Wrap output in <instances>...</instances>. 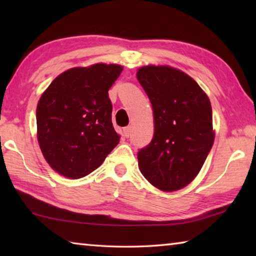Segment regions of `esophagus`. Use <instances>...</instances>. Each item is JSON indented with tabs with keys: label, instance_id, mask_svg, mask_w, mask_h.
Listing matches in <instances>:
<instances>
[{
	"label": "esophagus",
	"instance_id": "obj_1",
	"mask_svg": "<svg viewBox=\"0 0 256 256\" xmlns=\"http://www.w3.org/2000/svg\"><path fill=\"white\" fill-rule=\"evenodd\" d=\"M131 131H132V126H131V125H128V126L124 128V136L128 138L130 136H131Z\"/></svg>",
	"mask_w": 256,
	"mask_h": 256
}]
</instances>
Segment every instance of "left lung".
Wrapping results in <instances>:
<instances>
[{
  "label": "left lung",
  "mask_w": 256,
  "mask_h": 256,
  "mask_svg": "<svg viewBox=\"0 0 256 256\" xmlns=\"http://www.w3.org/2000/svg\"><path fill=\"white\" fill-rule=\"evenodd\" d=\"M138 81L150 99L154 133L138 154V168L164 192L188 186L200 172L214 146L210 99L196 81L168 66H146Z\"/></svg>",
  "instance_id": "8db88e82"
}]
</instances>
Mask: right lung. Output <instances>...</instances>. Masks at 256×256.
I'll return each instance as SVG.
<instances>
[{
	"label": "right lung",
	"instance_id": "obj_1",
	"mask_svg": "<svg viewBox=\"0 0 256 256\" xmlns=\"http://www.w3.org/2000/svg\"><path fill=\"white\" fill-rule=\"evenodd\" d=\"M122 71V66L105 63L72 68L42 92L36 110L37 140L60 175L86 176L118 144L108 90Z\"/></svg>",
	"mask_w": 256,
	"mask_h": 256
}]
</instances>
